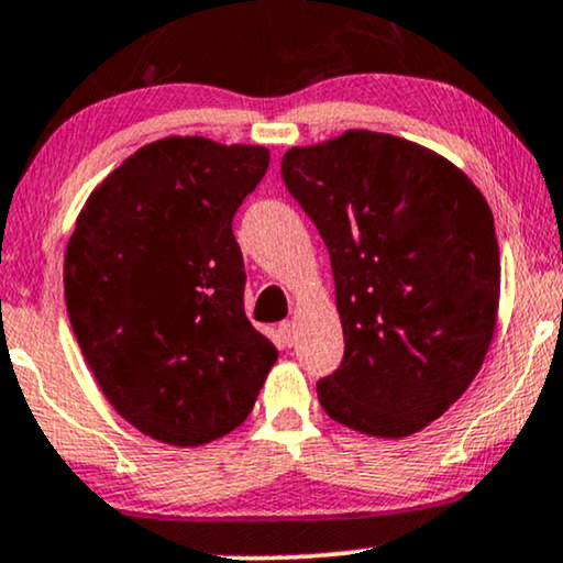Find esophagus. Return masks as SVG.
I'll list each match as a JSON object with an SVG mask.
<instances>
[{
    "label": "esophagus",
    "mask_w": 563,
    "mask_h": 563,
    "mask_svg": "<svg viewBox=\"0 0 563 563\" xmlns=\"http://www.w3.org/2000/svg\"><path fill=\"white\" fill-rule=\"evenodd\" d=\"M277 334H280L283 343L290 347L296 343V324L294 322H280V327H277Z\"/></svg>",
    "instance_id": "1"
}]
</instances>
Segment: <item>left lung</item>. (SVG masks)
Masks as SVG:
<instances>
[{"instance_id":"1","label":"left lung","mask_w":563,"mask_h":563,"mask_svg":"<svg viewBox=\"0 0 563 563\" xmlns=\"http://www.w3.org/2000/svg\"><path fill=\"white\" fill-rule=\"evenodd\" d=\"M280 174L330 252L345 334L319 402L368 437L421 431L471 387L494 338L488 202L441 155L366 130L290 147Z\"/></svg>"}]
</instances>
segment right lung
I'll list each match as a JSON object with an SVG mask.
<instances>
[{"label": "right lung", "instance_id": "add662e5", "mask_svg": "<svg viewBox=\"0 0 563 563\" xmlns=\"http://www.w3.org/2000/svg\"><path fill=\"white\" fill-rule=\"evenodd\" d=\"M267 147L166 137L92 191L64 254V301L106 400L134 429L199 446L246 421L277 361L244 311L233 216Z\"/></svg>", "mask_w": 563, "mask_h": 563}]
</instances>
